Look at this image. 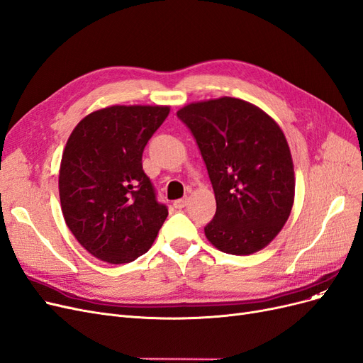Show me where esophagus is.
<instances>
[{
  "mask_svg": "<svg viewBox=\"0 0 363 363\" xmlns=\"http://www.w3.org/2000/svg\"><path fill=\"white\" fill-rule=\"evenodd\" d=\"M186 205H189V199H179V201H174L173 202V206L177 208V209H182V208H185Z\"/></svg>",
  "mask_w": 363,
  "mask_h": 363,
  "instance_id": "obj_1",
  "label": "esophagus"
}]
</instances>
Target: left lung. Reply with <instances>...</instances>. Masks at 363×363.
<instances>
[{
	"mask_svg": "<svg viewBox=\"0 0 363 363\" xmlns=\"http://www.w3.org/2000/svg\"><path fill=\"white\" fill-rule=\"evenodd\" d=\"M177 114L196 138L216 194L208 241L238 256L262 250L294 203V164L284 131L264 110L238 98L191 102Z\"/></svg>",
	"mask_w": 363,
	"mask_h": 363,
	"instance_id": "1",
	"label": "left lung"
}]
</instances>
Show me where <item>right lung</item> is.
Wrapping results in <instances>:
<instances>
[{"label":"right lung","instance_id":"obj_1","mask_svg":"<svg viewBox=\"0 0 363 363\" xmlns=\"http://www.w3.org/2000/svg\"><path fill=\"white\" fill-rule=\"evenodd\" d=\"M169 105H111L87 114L65 146L58 193L77 241L108 264L146 253L169 214L142 166Z\"/></svg>","mask_w":363,"mask_h":363}]
</instances>
